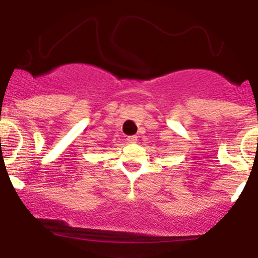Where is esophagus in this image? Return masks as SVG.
Instances as JSON below:
<instances>
[{
  "mask_svg": "<svg viewBox=\"0 0 258 258\" xmlns=\"http://www.w3.org/2000/svg\"><path fill=\"white\" fill-rule=\"evenodd\" d=\"M126 141L129 142V143H137V141H138V137H137V136H131V137H127Z\"/></svg>",
  "mask_w": 258,
  "mask_h": 258,
  "instance_id": "1",
  "label": "esophagus"
}]
</instances>
